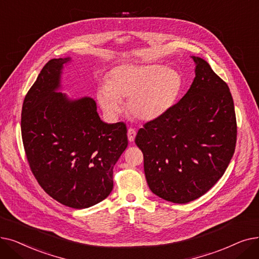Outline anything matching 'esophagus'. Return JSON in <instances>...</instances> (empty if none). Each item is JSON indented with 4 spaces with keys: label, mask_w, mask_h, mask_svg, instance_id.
<instances>
[{
    "label": "esophagus",
    "mask_w": 259,
    "mask_h": 259,
    "mask_svg": "<svg viewBox=\"0 0 259 259\" xmlns=\"http://www.w3.org/2000/svg\"><path fill=\"white\" fill-rule=\"evenodd\" d=\"M136 131H135L134 128H128L127 131V138H128V141L130 142H134L135 140V137H136Z\"/></svg>",
    "instance_id": "34e87169"
}]
</instances>
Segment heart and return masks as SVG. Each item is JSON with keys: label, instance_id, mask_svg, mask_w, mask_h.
<instances>
[{"label": "heart", "instance_id": "obj_1", "mask_svg": "<svg viewBox=\"0 0 259 259\" xmlns=\"http://www.w3.org/2000/svg\"><path fill=\"white\" fill-rule=\"evenodd\" d=\"M182 89V77L174 68L161 64H121L110 69L107 85L100 86L98 101L112 119L127 99V112L136 119L153 121L173 107Z\"/></svg>", "mask_w": 259, "mask_h": 259}]
</instances>
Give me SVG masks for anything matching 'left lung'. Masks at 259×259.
<instances>
[{
  "mask_svg": "<svg viewBox=\"0 0 259 259\" xmlns=\"http://www.w3.org/2000/svg\"><path fill=\"white\" fill-rule=\"evenodd\" d=\"M191 58L195 78L187 94L163 116L145 123L135 139L151 191L174 203L199 198L223 177L237 136L229 86L205 60Z\"/></svg>",
  "mask_w": 259,
  "mask_h": 259,
  "instance_id": "left-lung-1",
  "label": "left lung"
}]
</instances>
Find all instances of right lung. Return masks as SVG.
I'll return each mask as SVG.
<instances>
[{
	"mask_svg": "<svg viewBox=\"0 0 259 259\" xmlns=\"http://www.w3.org/2000/svg\"><path fill=\"white\" fill-rule=\"evenodd\" d=\"M71 58L52 59L28 91L21 131L32 174L54 199L73 208L104 200L113 168L127 146L124 123H105L91 97L62 94L63 68Z\"/></svg>",
	"mask_w": 259,
	"mask_h": 259,
	"instance_id": "right-lung-1",
	"label": "right lung"
}]
</instances>
